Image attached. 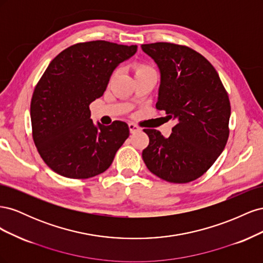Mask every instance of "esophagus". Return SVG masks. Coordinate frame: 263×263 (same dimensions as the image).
<instances>
[{"instance_id":"34e87169","label":"esophagus","mask_w":263,"mask_h":263,"mask_svg":"<svg viewBox=\"0 0 263 263\" xmlns=\"http://www.w3.org/2000/svg\"><path fill=\"white\" fill-rule=\"evenodd\" d=\"M128 127H129V132H130L132 134H135V133H137V132L140 130L139 127L136 126L135 124H133V123H129V124H128Z\"/></svg>"}]
</instances>
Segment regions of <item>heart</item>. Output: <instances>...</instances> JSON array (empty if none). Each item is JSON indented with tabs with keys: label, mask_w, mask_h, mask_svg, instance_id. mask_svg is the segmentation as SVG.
<instances>
[{
	"label": "heart",
	"mask_w": 263,
	"mask_h": 263,
	"mask_svg": "<svg viewBox=\"0 0 263 263\" xmlns=\"http://www.w3.org/2000/svg\"><path fill=\"white\" fill-rule=\"evenodd\" d=\"M132 71L135 79L139 77H144V76H151V74L156 76L155 70L150 66L146 65V63H135V65L132 67Z\"/></svg>",
	"instance_id": "1"
}]
</instances>
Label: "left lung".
I'll use <instances>...</instances> for the list:
<instances>
[{
	"instance_id": "1",
	"label": "left lung",
	"mask_w": 263,
	"mask_h": 263,
	"mask_svg": "<svg viewBox=\"0 0 263 263\" xmlns=\"http://www.w3.org/2000/svg\"><path fill=\"white\" fill-rule=\"evenodd\" d=\"M160 70L157 109L177 122L164 138L144 129L142 159L150 172L171 183L194 181L208 171L229 136L230 103L217 71L201 53L171 43L141 45Z\"/></svg>"
}]
</instances>
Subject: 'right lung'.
<instances>
[{"instance_id": "obj_1", "label": "right lung", "mask_w": 263, "mask_h": 263, "mask_svg": "<svg viewBox=\"0 0 263 263\" xmlns=\"http://www.w3.org/2000/svg\"><path fill=\"white\" fill-rule=\"evenodd\" d=\"M136 51V45L79 43L47 67L31 98L30 119L38 153L52 171L87 179L112 164L129 136L128 125H94L89 106L104 93L115 68Z\"/></svg>"}]
</instances>
